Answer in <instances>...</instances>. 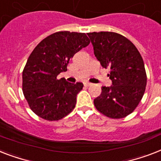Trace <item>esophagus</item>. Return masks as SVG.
Masks as SVG:
<instances>
[{"label": "esophagus", "mask_w": 161, "mask_h": 161, "mask_svg": "<svg viewBox=\"0 0 161 161\" xmlns=\"http://www.w3.org/2000/svg\"><path fill=\"white\" fill-rule=\"evenodd\" d=\"M83 84H84L85 87H89V86H91V85H92V83H89V82H84V83H83Z\"/></svg>", "instance_id": "1"}]
</instances>
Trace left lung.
I'll use <instances>...</instances> for the list:
<instances>
[{"mask_svg": "<svg viewBox=\"0 0 161 161\" xmlns=\"http://www.w3.org/2000/svg\"><path fill=\"white\" fill-rule=\"evenodd\" d=\"M94 54L103 68L111 69L110 87H102L94 99L99 112L110 118H123L135 110L144 95L146 74L141 53L130 40L115 32L87 33Z\"/></svg>", "mask_w": 161, "mask_h": 161, "instance_id": "obj_1", "label": "left lung"}]
</instances>
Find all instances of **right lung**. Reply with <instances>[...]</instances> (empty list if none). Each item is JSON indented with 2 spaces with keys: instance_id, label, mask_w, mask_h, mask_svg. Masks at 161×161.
I'll return each instance as SVG.
<instances>
[{
  "instance_id": "obj_1",
  "label": "right lung",
  "mask_w": 161,
  "mask_h": 161,
  "mask_svg": "<svg viewBox=\"0 0 161 161\" xmlns=\"http://www.w3.org/2000/svg\"><path fill=\"white\" fill-rule=\"evenodd\" d=\"M89 43L84 33L59 31L44 39L32 51L22 74V88L37 116L58 121L74 110L83 84L57 76L67 70L70 58Z\"/></svg>"
}]
</instances>
